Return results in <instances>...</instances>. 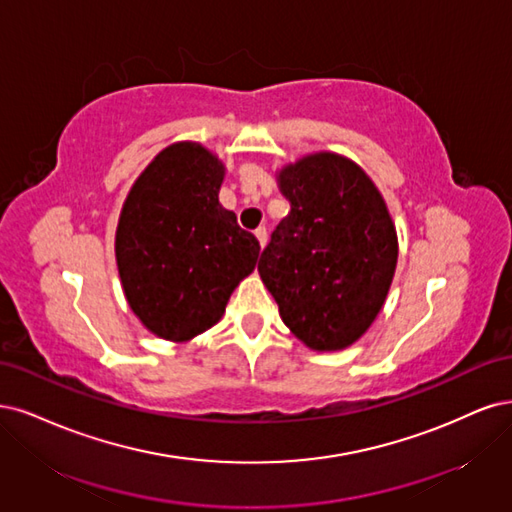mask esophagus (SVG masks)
Here are the masks:
<instances>
[{
    "instance_id": "34e87169",
    "label": "esophagus",
    "mask_w": 512,
    "mask_h": 512,
    "mask_svg": "<svg viewBox=\"0 0 512 512\" xmlns=\"http://www.w3.org/2000/svg\"><path fill=\"white\" fill-rule=\"evenodd\" d=\"M255 236H257V240H259V246L263 249V246L268 244V229H266V227H257V229H255Z\"/></svg>"
}]
</instances>
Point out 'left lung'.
Listing matches in <instances>:
<instances>
[{"instance_id":"obj_1","label":"left lung","mask_w":512,"mask_h":512,"mask_svg":"<svg viewBox=\"0 0 512 512\" xmlns=\"http://www.w3.org/2000/svg\"><path fill=\"white\" fill-rule=\"evenodd\" d=\"M291 210L259 257V274L291 332L315 351L353 344L381 312L398 263L385 200L364 170L334 153L278 174Z\"/></svg>"}]
</instances>
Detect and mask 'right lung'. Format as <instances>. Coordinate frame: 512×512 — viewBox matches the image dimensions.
<instances>
[{"label": "right lung", "mask_w": 512, "mask_h": 512, "mask_svg": "<svg viewBox=\"0 0 512 512\" xmlns=\"http://www.w3.org/2000/svg\"><path fill=\"white\" fill-rule=\"evenodd\" d=\"M223 166L200 144L161 151L131 187L119 227L125 298L153 334L183 342L217 323L255 270L259 240L219 204Z\"/></svg>", "instance_id": "1"}]
</instances>
